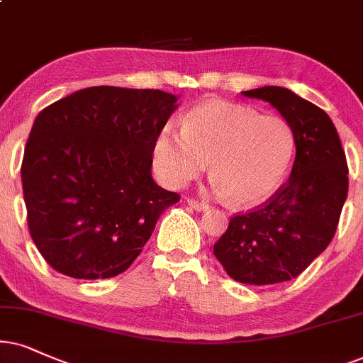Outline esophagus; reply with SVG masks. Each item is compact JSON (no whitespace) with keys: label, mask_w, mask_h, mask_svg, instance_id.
Listing matches in <instances>:
<instances>
[{"label":"esophagus","mask_w":363,"mask_h":363,"mask_svg":"<svg viewBox=\"0 0 363 363\" xmlns=\"http://www.w3.org/2000/svg\"><path fill=\"white\" fill-rule=\"evenodd\" d=\"M187 204H189L191 208L196 209V211H208L209 209V204L199 203V201H197V199H187Z\"/></svg>","instance_id":"34e87169"}]
</instances>
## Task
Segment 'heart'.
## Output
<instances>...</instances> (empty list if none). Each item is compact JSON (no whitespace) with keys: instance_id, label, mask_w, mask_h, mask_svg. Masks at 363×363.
I'll use <instances>...</instances> for the list:
<instances>
[{"instance_id":"obj_1","label":"heart","mask_w":363,"mask_h":363,"mask_svg":"<svg viewBox=\"0 0 363 363\" xmlns=\"http://www.w3.org/2000/svg\"><path fill=\"white\" fill-rule=\"evenodd\" d=\"M293 150V130L284 118L216 102L192 108L184 127L164 125L154 145V164L167 186L182 187L211 162L214 194L236 206H253L278 189Z\"/></svg>"}]
</instances>
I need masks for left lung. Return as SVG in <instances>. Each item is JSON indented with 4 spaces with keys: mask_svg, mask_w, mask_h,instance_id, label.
Returning a JSON list of instances; mask_svg holds the SVG:
<instances>
[{
    "mask_svg": "<svg viewBox=\"0 0 363 363\" xmlns=\"http://www.w3.org/2000/svg\"><path fill=\"white\" fill-rule=\"evenodd\" d=\"M241 94L281 113L296 155L290 179L264 204L233 216L214 256L240 283H283L303 273L333 240L348 192L347 159L332 118L315 104L284 86Z\"/></svg>",
    "mask_w": 363,
    "mask_h": 363,
    "instance_id": "8db88e82",
    "label": "left lung"
}]
</instances>
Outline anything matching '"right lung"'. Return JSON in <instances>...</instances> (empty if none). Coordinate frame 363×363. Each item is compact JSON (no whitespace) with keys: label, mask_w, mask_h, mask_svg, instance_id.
Returning a JSON list of instances; mask_svg holds the SVG:
<instances>
[{"label":"right lung","mask_w":363,"mask_h":363,"mask_svg":"<svg viewBox=\"0 0 363 363\" xmlns=\"http://www.w3.org/2000/svg\"><path fill=\"white\" fill-rule=\"evenodd\" d=\"M177 108L162 90L90 86L36 116L21 164L31 240L77 279L125 272L179 194L150 174L155 140Z\"/></svg>","instance_id":"add662e5"}]
</instances>
